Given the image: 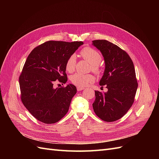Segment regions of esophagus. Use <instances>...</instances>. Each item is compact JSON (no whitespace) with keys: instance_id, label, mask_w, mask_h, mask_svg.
Masks as SVG:
<instances>
[{"instance_id":"esophagus-1","label":"esophagus","mask_w":159,"mask_h":159,"mask_svg":"<svg viewBox=\"0 0 159 159\" xmlns=\"http://www.w3.org/2000/svg\"><path fill=\"white\" fill-rule=\"evenodd\" d=\"M77 89H78V91H81V90H83V89H84V88H83V87H77Z\"/></svg>"}]
</instances>
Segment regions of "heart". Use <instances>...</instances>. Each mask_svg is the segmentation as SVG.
<instances>
[{"mask_svg":"<svg viewBox=\"0 0 159 159\" xmlns=\"http://www.w3.org/2000/svg\"><path fill=\"white\" fill-rule=\"evenodd\" d=\"M80 55L84 60L88 61L91 64V70L96 74L99 75L102 73V68L99 63L102 61V56L100 53L92 48L86 47L80 51ZM76 57L74 54L71 55L66 63V70L69 73L74 72L75 68ZM71 84L78 87H85L92 84L95 81V77L93 74H84L81 73H76L72 75L70 78Z\"/></svg>","mask_w":159,"mask_h":159,"instance_id":"obj_1","label":"heart"}]
</instances>
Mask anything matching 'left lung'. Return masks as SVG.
Here are the masks:
<instances>
[{"instance_id":"1","label":"left lung","mask_w":159,"mask_h":159,"mask_svg":"<svg viewBox=\"0 0 159 159\" xmlns=\"http://www.w3.org/2000/svg\"><path fill=\"white\" fill-rule=\"evenodd\" d=\"M102 52L105 69L99 85L107 92L95 91V113L103 121L113 122L121 119L131 108L138 87L133 61L127 53L105 40L93 41Z\"/></svg>"}]
</instances>
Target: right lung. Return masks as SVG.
Instances as JSON below:
<instances>
[{"label": "right lung", "instance_id": "add662e5", "mask_svg": "<svg viewBox=\"0 0 159 159\" xmlns=\"http://www.w3.org/2000/svg\"><path fill=\"white\" fill-rule=\"evenodd\" d=\"M82 42L47 41L28 55L19 77L22 103L34 117L45 124L59 121L68 113L75 86L53 88L56 80L66 84V63Z\"/></svg>", "mask_w": 159, "mask_h": 159}]
</instances>
